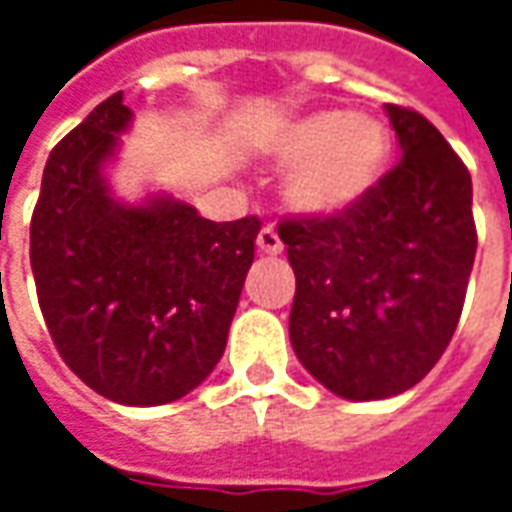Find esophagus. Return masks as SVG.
Wrapping results in <instances>:
<instances>
[{
  "label": "esophagus",
  "instance_id": "obj_1",
  "mask_svg": "<svg viewBox=\"0 0 512 512\" xmlns=\"http://www.w3.org/2000/svg\"><path fill=\"white\" fill-rule=\"evenodd\" d=\"M257 249H260L263 255H282L285 244H282V238H279L274 227H263L260 235H257Z\"/></svg>",
  "mask_w": 512,
  "mask_h": 512
}]
</instances>
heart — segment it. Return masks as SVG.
<instances>
[{
	"label": "heart",
	"instance_id": "heart-1",
	"mask_svg": "<svg viewBox=\"0 0 512 512\" xmlns=\"http://www.w3.org/2000/svg\"><path fill=\"white\" fill-rule=\"evenodd\" d=\"M392 136L376 117L343 109L315 112L274 139V158L293 167L290 202L312 216L351 208L373 189L386 167Z\"/></svg>",
	"mask_w": 512,
	"mask_h": 512
}]
</instances>
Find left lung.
I'll list each match as a JSON object with an SVG mask.
<instances>
[{
	"mask_svg": "<svg viewBox=\"0 0 512 512\" xmlns=\"http://www.w3.org/2000/svg\"><path fill=\"white\" fill-rule=\"evenodd\" d=\"M403 158L332 216L279 224L296 274L290 343L345 400L428 376L461 318L477 252L472 175L430 120L386 104Z\"/></svg>",
	"mask_w": 512,
	"mask_h": 512,
	"instance_id": "left-lung-1",
	"label": "left lung"
}]
</instances>
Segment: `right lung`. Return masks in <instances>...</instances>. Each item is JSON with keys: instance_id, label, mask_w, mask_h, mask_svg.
Returning <instances> with one entry per match:
<instances>
[{"instance_id": "obj_1", "label": "right lung", "mask_w": 512, "mask_h": 512, "mask_svg": "<svg viewBox=\"0 0 512 512\" xmlns=\"http://www.w3.org/2000/svg\"><path fill=\"white\" fill-rule=\"evenodd\" d=\"M131 109L115 93L51 150L29 227L40 312L62 362L98 395L161 406L222 359L260 219L112 197L104 167Z\"/></svg>"}]
</instances>
